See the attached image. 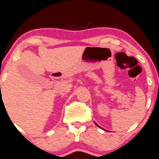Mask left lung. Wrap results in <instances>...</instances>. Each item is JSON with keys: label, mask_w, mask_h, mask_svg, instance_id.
Returning a JSON list of instances; mask_svg holds the SVG:
<instances>
[{"label": "left lung", "mask_w": 159, "mask_h": 159, "mask_svg": "<svg viewBox=\"0 0 159 159\" xmlns=\"http://www.w3.org/2000/svg\"><path fill=\"white\" fill-rule=\"evenodd\" d=\"M94 123H95V124H96V125H97V126H98V127L101 128V126H98V124H97V123H95V122H94Z\"/></svg>", "instance_id": "8db88e82"}]
</instances>
